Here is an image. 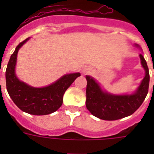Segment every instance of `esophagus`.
<instances>
[{
  "mask_svg": "<svg viewBox=\"0 0 154 154\" xmlns=\"http://www.w3.org/2000/svg\"><path fill=\"white\" fill-rule=\"evenodd\" d=\"M90 72V69H83V72L84 73H87V72Z\"/></svg>",
  "mask_w": 154,
  "mask_h": 154,
  "instance_id": "1",
  "label": "esophagus"
}]
</instances>
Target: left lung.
<instances>
[{"label": "left lung", "instance_id": "8db88e82", "mask_svg": "<svg viewBox=\"0 0 154 154\" xmlns=\"http://www.w3.org/2000/svg\"><path fill=\"white\" fill-rule=\"evenodd\" d=\"M146 76L131 95H112L102 91L93 77L86 76V108L92 114L105 121H115L133 114L143 103L149 90V72L145 58L140 54Z\"/></svg>", "mask_w": 154, "mask_h": 154}]
</instances>
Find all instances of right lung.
Wrapping results in <instances>:
<instances>
[{"label":"right lung","instance_id":"obj_1","mask_svg":"<svg viewBox=\"0 0 154 154\" xmlns=\"http://www.w3.org/2000/svg\"><path fill=\"white\" fill-rule=\"evenodd\" d=\"M29 39L20 42L11 55L5 72L6 89L15 105L24 112L32 115L50 114L61 106L65 92L81 74L76 72L65 75L43 88H34L19 81L15 74L17 56L19 49Z\"/></svg>","mask_w":154,"mask_h":154}]
</instances>
